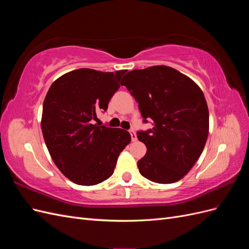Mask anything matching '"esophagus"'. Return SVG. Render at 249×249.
Returning <instances> with one entry per match:
<instances>
[{
  "mask_svg": "<svg viewBox=\"0 0 249 249\" xmlns=\"http://www.w3.org/2000/svg\"><path fill=\"white\" fill-rule=\"evenodd\" d=\"M130 134H131L132 141H136V140H137V135H136V133H135V131H134V130H131V131H130Z\"/></svg>",
  "mask_w": 249,
  "mask_h": 249,
  "instance_id": "34e87169",
  "label": "esophagus"
}]
</instances>
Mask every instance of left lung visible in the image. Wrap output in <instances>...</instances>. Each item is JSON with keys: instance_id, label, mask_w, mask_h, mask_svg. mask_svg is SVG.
Segmentation results:
<instances>
[{"instance_id": "8db88e82", "label": "left lung", "mask_w": 249, "mask_h": 249, "mask_svg": "<svg viewBox=\"0 0 249 249\" xmlns=\"http://www.w3.org/2000/svg\"><path fill=\"white\" fill-rule=\"evenodd\" d=\"M120 84L138 103L143 123L153 122V129L137 132L147 148L137 163L141 176L159 184L178 182L198 160L209 135L201 89L166 65L129 71Z\"/></svg>"}]
</instances>
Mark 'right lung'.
<instances>
[{"mask_svg": "<svg viewBox=\"0 0 249 249\" xmlns=\"http://www.w3.org/2000/svg\"><path fill=\"white\" fill-rule=\"evenodd\" d=\"M125 71H72L53 83L46 95L43 139L56 166L74 184L92 186L109 178L131 142L127 131L93 124L96 112L108 109Z\"/></svg>", "mask_w": 249, "mask_h": 249, "instance_id": "right-lung-1", "label": "right lung"}]
</instances>
